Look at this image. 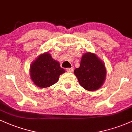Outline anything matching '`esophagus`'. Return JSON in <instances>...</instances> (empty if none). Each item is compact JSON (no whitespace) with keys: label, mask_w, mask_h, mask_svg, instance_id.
Masks as SVG:
<instances>
[{"label":"esophagus","mask_w":132,"mask_h":132,"mask_svg":"<svg viewBox=\"0 0 132 132\" xmlns=\"http://www.w3.org/2000/svg\"><path fill=\"white\" fill-rule=\"evenodd\" d=\"M73 70H74V68H72V67L66 68V71H67L68 72H72V71H73Z\"/></svg>","instance_id":"obj_1"}]
</instances>
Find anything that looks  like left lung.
<instances>
[{"instance_id":"left-lung-1","label":"left lung","mask_w":132,"mask_h":132,"mask_svg":"<svg viewBox=\"0 0 132 132\" xmlns=\"http://www.w3.org/2000/svg\"><path fill=\"white\" fill-rule=\"evenodd\" d=\"M74 73L83 88L94 91L99 89L105 81L106 69L101 59L87 52L82 55L80 66L75 69Z\"/></svg>"}]
</instances>
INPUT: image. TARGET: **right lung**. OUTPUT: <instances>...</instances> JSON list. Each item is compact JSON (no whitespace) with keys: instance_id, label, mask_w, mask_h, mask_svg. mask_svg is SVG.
Wrapping results in <instances>:
<instances>
[{"instance_id":"obj_1","label":"right lung","mask_w":132,"mask_h":132,"mask_svg":"<svg viewBox=\"0 0 132 132\" xmlns=\"http://www.w3.org/2000/svg\"><path fill=\"white\" fill-rule=\"evenodd\" d=\"M64 72V69L60 67V63L53 59L48 52L40 54L30 66V78L41 88L56 83L60 76Z\"/></svg>"}]
</instances>
